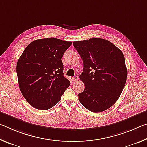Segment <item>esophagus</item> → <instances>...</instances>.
Wrapping results in <instances>:
<instances>
[{
	"label": "esophagus",
	"instance_id": "esophagus-1",
	"mask_svg": "<svg viewBox=\"0 0 147 147\" xmlns=\"http://www.w3.org/2000/svg\"><path fill=\"white\" fill-rule=\"evenodd\" d=\"M73 80L74 82H76L77 80H78V76H77L76 75H74L73 77Z\"/></svg>",
	"mask_w": 147,
	"mask_h": 147
}]
</instances>
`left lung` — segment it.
I'll return each mask as SVG.
<instances>
[{"label":"left lung","instance_id":"1","mask_svg":"<svg viewBox=\"0 0 147 147\" xmlns=\"http://www.w3.org/2000/svg\"><path fill=\"white\" fill-rule=\"evenodd\" d=\"M73 45L84 61L80 79L85 88L78 100L92 112L105 111L116 102L125 86L124 54L110 41L98 38L74 41Z\"/></svg>","mask_w":147,"mask_h":147}]
</instances>
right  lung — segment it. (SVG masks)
<instances>
[{
	"label": "right lung",
	"mask_w": 147,
	"mask_h": 147,
	"mask_svg": "<svg viewBox=\"0 0 147 147\" xmlns=\"http://www.w3.org/2000/svg\"><path fill=\"white\" fill-rule=\"evenodd\" d=\"M72 42L50 38L32 41L17 63L19 89L34 108L46 110L61 100L70 82L63 75L61 58Z\"/></svg>",
	"instance_id": "right-lung-1"
}]
</instances>
